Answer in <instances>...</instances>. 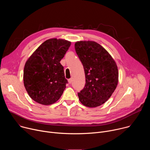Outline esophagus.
I'll return each instance as SVG.
<instances>
[{
    "label": "esophagus",
    "mask_w": 150,
    "mask_h": 150,
    "mask_svg": "<svg viewBox=\"0 0 150 150\" xmlns=\"http://www.w3.org/2000/svg\"><path fill=\"white\" fill-rule=\"evenodd\" d=\"M68 82H69V83H71V82H72V79H68Z\"/></svg>",
    "instance_id": "obj_1"
}]
</instances>
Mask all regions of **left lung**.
<instances>
[{
	"label": "left lung",
	"mask_w": 150,
	"mask_h": 150,
	"mask_svg": "<svg viewBox=\"0 0 150 150\" xmlns=\"http://www.w3.org/2000/svg\"><path fill=\"white\" fill-rule=\"evenodd\" d=\"M75 49L83 67L85 85L78 93L80 102L96 108L111 97L118 83V69L115 60L100 45L93 41H79Z\"/></svg>",
	"instance_id": "obj_1"
}]
</instances>
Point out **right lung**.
Wrapping results in <instances>:
<instances>
[{
	"label": "right lung",
	"mask_w": 150,
	"mask_h": 150,
	"mask_svg": "<svg viewBox=\"0 0 150 150\" xmlns=\"http://www.w3.org/2000/svg\"><path fill=\"white\" fill-rule=\"evenodd\" d=\"M71 45V42L66 40L49 39L27 59L24 69V84L34 101L50 105L60 98L68 81L60 62Z\"/></svg>",
	"instance_id": "obj_1"
}]
</instances>
